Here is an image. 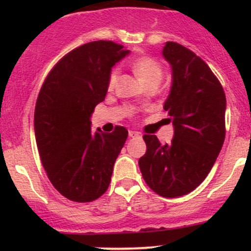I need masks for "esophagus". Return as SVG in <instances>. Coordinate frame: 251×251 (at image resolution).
<instances>
[{
  "label": "esophagus",
  "mask_w": 251,
  "mask_h": 251,
  "mask_svg": "<svg viewBox=\"0 0 251 251\" xmlns=\"http://www.w3.org/2000/svg\"><path fill=\"white\" fill-rule=\"evenodd\" d=\"M128 137L129 138H135V137H139V133L135 131H129L128 132Z\"/></svg>",
  "instance_id": "1"
}]
</instances>
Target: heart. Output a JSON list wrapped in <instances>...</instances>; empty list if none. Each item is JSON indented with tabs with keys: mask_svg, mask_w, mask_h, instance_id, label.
<instances>
[{
	"mask_svg": "<svg viewBox=\"0 0 251 251\" xmlns=\"http://www.w3.org/2000/svg\"><path fill=\"white\" fill-rule=\"evenodd\" d=\"M135 75L139 77V80L144 85H148L150 82H160L163 76L162 66L159 65L154 59L149 56H142L135 59L132 63ZM118 76H119V70L114 68L112 70L108 77V87L113 88L116 86Z\"/></svg>",
	"mask_w": 251,
	"mask_h": 251,
	"instance_id": "1",
	"label": "heart"
}]
</instances>
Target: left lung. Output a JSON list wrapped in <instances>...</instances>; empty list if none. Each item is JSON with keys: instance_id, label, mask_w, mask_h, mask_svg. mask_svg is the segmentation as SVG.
Returning <instances> with one entry per match:
<instances>
[{"instance_id": "8db88e82", "label": "left lung", "mask_w": 251, "mask_h": 251, "mask_svg": "<svg viewBox=\"0 0 251 251\" xmlns=\"http://www.w3.org/2000/svg\"><path fill=\"white\" fill-rule=\"evenodd\" d=\"M162 54L172 82L164 109L174 125L170 144L145 134L146 153L139 159L144 180L155 194L184 196L206 178L226 138V100L209 66L184 46L166 42Z\"/></svg>"}]
</instances>
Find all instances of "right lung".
Segmentation results:
<instances>
[{
  "instance_id": "1",
  "label": "right lung",
  "mask_w": 251,
  "mask_h": 251,
  "mask_svg": "<svg viewBox=\"0 0 251 251\" xmlns=\"http://www.w3.org/2000/svg\"><path fill=\"white\" fill-rule=\"evenodd\" d=\"M129 50L112 41L85 43L65 55L46 77L36 100L34 131L43 168L57 191L73 201L106 192L127 129H91L94 107L105 100L112 67Z\"/></svg>"
}]
</instances>
